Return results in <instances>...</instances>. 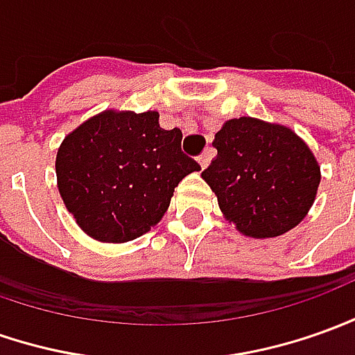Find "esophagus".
I'll return each mask as SVG.
<instances>
[{
  "instance_id": "obj_1",
  "label": "esophagus",
  "mask_w": 355,
  "mask_h": 355,
  "mask_svg": "<svg viewBox=\"0 0 355 355\" xmlns=\"http://www.w3.org/2000/svg\"><path fill=\"white\" fill-rule=\"evenodd\" d=\"M211 153H214V149H206L200 157H198V163H200V167L206 168L209 165V161H211Z\"/></svg>"
}]
</instances>
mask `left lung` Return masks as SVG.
Masks as SVG:
<instances>
[{
  "label": "left lung",
  "mask_w": 355,
  "mask_h": 355,
  "mask_svg": "<svg viewBox=\"0 0 355 355\" xmlns=\"http://www.w3.org/2000/svg\"><path fill=\"white\" fill-rule=\"evenodd\" d=\"M218 155L202 178L241 233L284 235L309 211L320 182L311 149L289 128L233 118L216 134Z\"/></svg>",
  "instance_id": "left-lung-1"
}]
</instances>
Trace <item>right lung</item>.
Here are the masks:
<instances>
[{"mask_svg":"<svg viewBox=\"0 0 355 355\" xmlns=\"http://www.w3.org/2000/svg\"><path fill=\"white\" fill-rule=\"evenodd\" d=\"M182 132L163 130L157 112H103L83 122L58 149L62 200L96 241L124 243L155 225L175 187L200 171L180 149Z\"/></svg>","mask_w":355,"mask_h":355,"instance_id":"add662e5","label":"right lung"}]
</instances>
